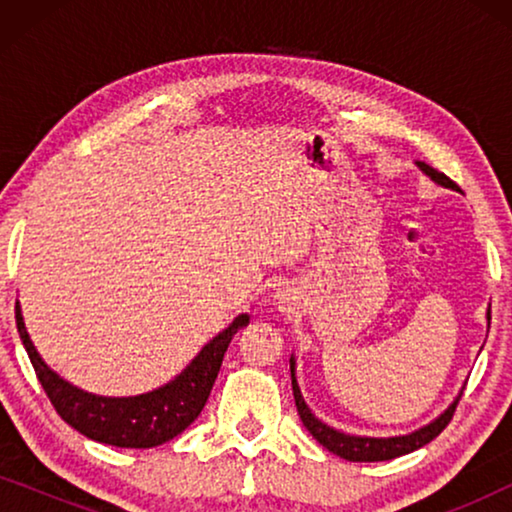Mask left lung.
I'll use <instances>...</instances> for the list:
<instances>
[{
  "label": "left lung",
  "mask_w": 512,
  "mask_h": 512,
  "mask_svg": "<svg viewBox=\"0 0 512 512\" xmlns=\"http://www.w3.org/2000/svg\"><path fill=\"white\" fill-rule=\"evenodd\" d=\"M419 170H422L426 177H429L433 184L443 186V188H450V191H457V184H454L452 179H447L443 172L433 170L431 165L422 163V160H417L415 163ZM489 319H492V310H487V324ZM291 387H293V398H296V408H298V415L303 419L305 429L312 433L314 440H319V445H324L328 452L338 454L340 459H347V461H389V459H396V457H403V454H410L419 450V447H424L426 443H431L433 438L438 436L440 431L445 429L447 424H450V419L454 415V408H457L461 394H464V389L459 391L457 396H454V401L447 405V408L440 412L436 419H431L429 424L419 426V429L410 431V433H403V436H389V438H375V436H356V433H345L340 429H333V426H328L326 422H321V419L314 415L310 410V405L305 403L303 398V391L298 387V377H296V354H291Z\"/></svg>",
  "instance_id": "obj_1"
}]
</instances>
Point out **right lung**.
<instances>
[{"label":"right lung","instance_id":"1","mask_svg":"<svg viewBox=\"0 0 512 512\" xmlns=\"http://www.w3.org/2000/svg\"><path fill=\"white\" fill-rule=\"evenodd\" d=\"M16 324L41 387L58 415L72 429L104 445L146 450L179 436L198 419L221 370L223 354L233 335L249 324V314H237L193 356V361L177 377H172L163 387L137 396H100L74 387L41 359L25 328L20 303H16Z\"/></svg>","mask_w":512,"mask_h":512}]
</instances>
